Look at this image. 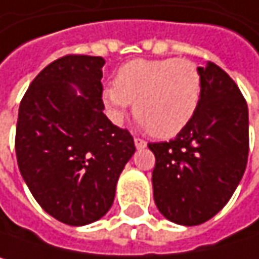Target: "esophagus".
Instances as JSON below:
<instances>
[{
  "instance_id": "obj_1",
  "label": "esophagus",
  "mask_w": 259,
  "mask_h": 259,
  "mask_svg": "<svg viewBox=\"0 0 259 259\" xmlns=\"http://www.w3.org/2000/svg\"><path fill=\"white\" fill-rule=\"evenodd\" d=\"M134 141H135V147H137V149H144V147L147 146V143H146L144 140H141V138H135Z\"/></svg>"
}]
</instances>
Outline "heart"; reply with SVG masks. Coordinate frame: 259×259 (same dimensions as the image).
<instances>
[{"label":"heart","instance_id":"1","mask_svg":"<svg viewBox=\"0 0 259 259\" xmlns=\"http://www.w3.org/2000/svg\"><path fill=\"white\" fill-rule=\"evenodd\" d=\"M202 97V77L190 59H137L124 63L115 84L104 89L103 98L115 121L135 103L140 122L159 138L182 132L197 112Z\"/></svg>","mask_w":259,"mask_h":259}]
</instances>
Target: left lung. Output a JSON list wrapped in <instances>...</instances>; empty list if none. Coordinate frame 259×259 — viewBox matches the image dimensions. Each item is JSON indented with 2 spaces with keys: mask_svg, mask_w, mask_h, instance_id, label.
<instances>
[{
  "mask_svg": "<svg viewBox=\"0 0 259 259\" xmlns=\"http://www.w3.org/2000/svg\"><path fill=\"white\" fill-rule=\"evenodd\" d=\"M202 97L190 124L171 141L149 143L156 162L153 197L173 223L196 226L232 197L249 156V112L237 83L212 62L199 66Z\"/></svg>",
  "mask_w": 259,
  "mask_h": 259,
  "instance_id": "8db88e82",
  "label": "left lung"
}]
</instances>
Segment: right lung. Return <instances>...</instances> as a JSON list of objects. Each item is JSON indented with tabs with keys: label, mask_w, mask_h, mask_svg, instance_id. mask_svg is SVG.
<instances>
[{
	"label": "right lung",
	"mask_w": 259,
	"mask_h": 259,
	"mask_svg": "<svg viewBox=\"0 0 259 259\" xmlns=\"http://www.w3.org/2000/svg\"><path fill=\"white\" fill-rule=\"evenodd\" d=\"M103 65L97 56H63L34 77L19 104V171L42 209L69 226L89 225L109 211L135 153L131 132L103 113Z\"/></svg>",
	"instance_id": "right-lung-1"
}]
</instances>
